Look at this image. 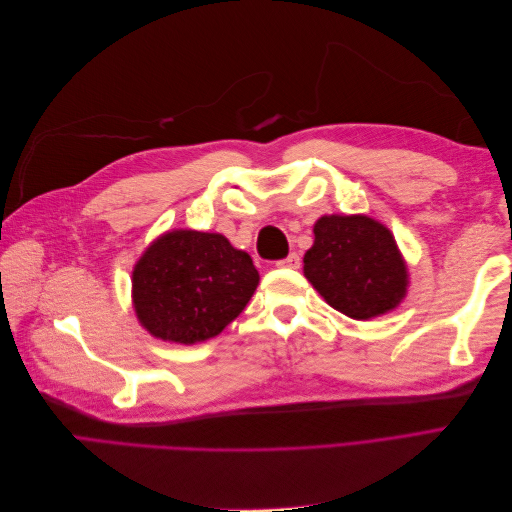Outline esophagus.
Here are the masks:
<instances>
[{
  "label": "esophagus",
  "mask_w": 512,
  "mask_h": 512,
  "mask_svg": "<svg viewBox=\"0 0 512 512\" xmlns=\"http://www.w3.org/2000/svg\"><path fill=\"white\" fill-rule=\"evenodd\" d=\"M275 267H280V269H299L301 267V258H299V254H290V256H286L282 260H277Z\"/></svg>",
  "instance_id": "esophagus-1"
}]
</instances>
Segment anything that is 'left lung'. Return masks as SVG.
<instances>
[{"mask_svg": "<svg viewBox=\"0 0 512 512\" xmlns=\"http://www.w3.org/2000/svg\"><path fill=\"white\" fill-rule=\"evenodd\" d=\"M303 273L324 301L354 320L391 312L408 292V267L395 237L369 215H322Z\"/></svg>", "mask_w": 512, "mask_h": 512, "instance_id": "obj_1", "label": "left lung"}]
</instances>
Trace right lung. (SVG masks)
<instances>
[{
	"label": "right lung",
	"instance_id": "obj_1",
	"mask_svg": "<svg viewBox=\"0 0 512 512\" xmlns=\"http://www.w3.org/2000/svg\"><path fill=\"white\" fill-rule=\"evenodd\" d=\"M258 280L250 254L224 235L168 230L134 265L132 303L153 337L192 346L220 335L252 299Z\"/></svg>",
	"mask_w": 512,
	"mask_h": 512
}]
</instances>
